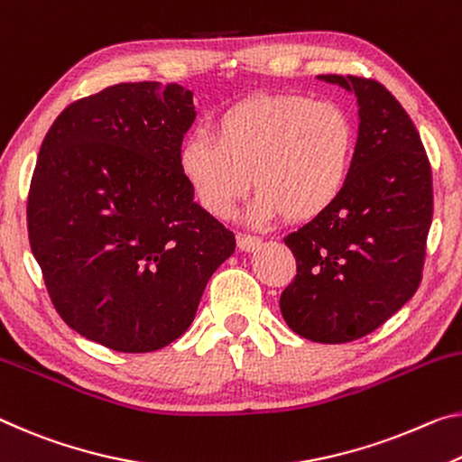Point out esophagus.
<instances>
[{"label":"esophagus","mask_w":462,"mask_h":462,"mask_svg":"<svg viewBox=\"0 0 462 462\" xmlns=\"http://www.w3.org/2000/svg\"><path fill=\"white\" fill-rule=\"evenodd\" d=\"M236 243H238L240 251L251 253V251H254V248L261 246V238L259 236H253V234H238Z\"/></svg>","instance_id":"obj_1"}]
</instances>
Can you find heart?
<instances>
[{
  "label": "heart",
  "mask_w": 462,
  "mask_h": 462,
  "mask_svg": "<svg viewBox=\"0 0 462 462\" xmlns=\"http://www.w3.org/2000/svg\"><path fill=\"white\" fill-rule=\"evenodd\" d=\"M354 153L356 125L341 105L267 94L224 108L211 135L191 131L179 145L177 162L211 216L228 217L254 185V217L282 211L288 222H306L341 195Z\"/></svg>",
  "instance_id": "1"
}]
</instances>
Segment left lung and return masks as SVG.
I'll return each instance as SVG.
<instances>
[{"mask_svg":"<svg viewBox=\"0 0 462 462\" xmlns=\"http://www.w3.org/2000/svg\"><path fill=\"white\" fill-rule=\"evenodd\" d=\"M319 78L356 94L360 131L341 195L283 238L296 277L280 309L304 339L347 343L389 320L420 288L434 211L431 168L413 121L383 84Z\"/></svg>","mask_w":462,"mask_h":462,"instance_id":"8db88e82","label":"left lung"}]
</instances>
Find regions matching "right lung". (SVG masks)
<instances>
[{"label":"right lung","instance_id":"add662e5","mask_svg":"<svg viewBox=\"0 0 462 462\" xmlns=\"http://www.w3.org/2000/svg\"><path fill=\"white\" fill-rule=\"evenodd\" d=\"M193 121L179 84H115L71 102L42 139L26 203L32 254L60 317L108 349L177 341L236 248L179 171Z\"/></svg>","mask_w":462,"mask_h":462}]
</instances>
